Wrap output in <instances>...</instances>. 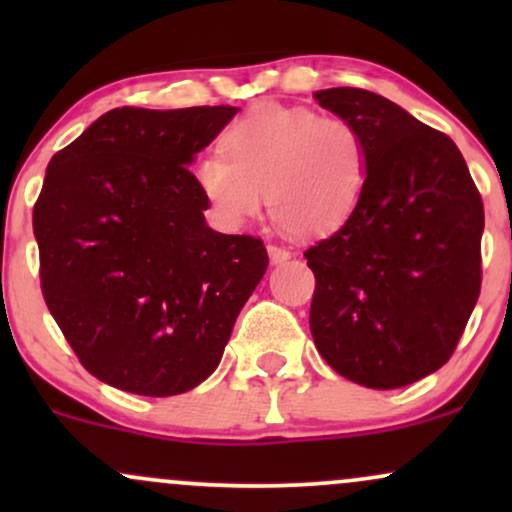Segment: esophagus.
Instances as JSON below:
<instances>
[{
  "label": "esophagus",
  "mask_w": 512,
  "mask_h": 512,
  "mask_svg": "<svg viewBox=\"0 0 512 512\" xmlns=\"http://www.w3.org/2000/svg\"><path fill=\"white\" fill-rule=\"evenodd\" d=\"M267 252H269V260H272L274 264H281V262H286L291 257V252L286 250V248H281V245H274V243H269L267 245Z\"/></svg>",
  "instance_id": "obj_1"
}]
</instances>
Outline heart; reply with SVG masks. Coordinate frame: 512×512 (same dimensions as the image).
<instances>
[{
    "mask_svg": "<svg viewBox=\"0 0 512 512\" xmlns=\"http://www.w3.org/2000/svg\"><path fill=\"white\" fill-rule=\"evenodd\" d=\"M223 150L199 154L192 178L223 226L260 214L296 238H322L354 216L368 185L363 132L339 115L262 105L233 122Z\"/></svg>",
    "mask_w": 512,
    "mask_h": 512,
    "instance_id": "b5f03b06",
    "label": "heart"
}]
</instances>
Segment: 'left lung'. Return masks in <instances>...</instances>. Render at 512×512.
<instances>
[{
	"mask_svg": "<svg viewBox=\"0 0 512 512\" xmlns=\"http://www.w3.org/2000/svg\"><path fill=\"white\" fill-rule=\"evenodd\" d=\"M315 101L361 129L368 185L349 221L303 252L315 274L310 332L344 378L373 390L436 373L481 291L484 204L448 134L363 88Z\"/></svg>",
	"mask_w": 512,
	"mask_h": 512,
	"instance_id": "left-lung-1",
	"label": "left lung"
}]
</instances>
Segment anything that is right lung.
I'll list each match as a JSON object with an SVG mask.
<instances>
[{
	"mask_svg": "<svg viewBox=\"0 0 512 512\" xmlns=\"http://www.w3.org/2000/svg\"><path fill=\"white\" fill-rule=\"evenodd\" d=\"M238 108H115L52 156L33 207L40 289L88 373L170 397L219 366L267 272L255 236L204 221L195 154Z\"/></svg>",
	"mask_w": 512,
	"mask_h": 512,
	"instance_id": "obj_1",
	"label": "right lung"
}]
</instances>
